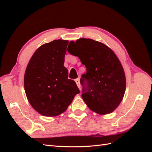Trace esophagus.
<instances>
[{
  "label": "esophagus",
  "mask_w": 152,
  "mask_h": 152,
  "mask_svg": "<svg viewBox=\"0 0 152 152\" xmlns=\"http://www.w3.org/2000/svg\"><path fill=\"white\" fill-rule=\"evenodd\" d=\"M75 82H76V84H77V85L78 87H79V88L80 89V79H76L75 80Z\"/></svg>",
  "instance_id": "esophagus-1"
}]
</instances>
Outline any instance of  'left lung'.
<instances>
[{
	"label": "left lung",
	"instance_id": "8db88e82",
	"mask_svg": "<svg viewBox=\"0 0 152 152\" xmlns=\"http://www.w3.org/2000/svg\"><path fill=\"white\" fill-rule=\"evenodd\" d=\"M68 53L79 58L87 73L82 75V97L91 110L112 113L121 103L126 88L125 73L118 58L105 44L90 39L71 41Z\"/></svg>",
	"mask_w": 152,
	"mask_h": 152
}]
</instances>
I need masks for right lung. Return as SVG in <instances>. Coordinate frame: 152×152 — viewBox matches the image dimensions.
Returning <instances> with one entry per match:
<instances>
[{
    "instance_id": "add662e5",
    "label": "right lung",
    "mask_w": 152,
    "mask_h": 152,
    "mask_svg": "<svg viewBox=\"0 0 152 152\" xmlns=\"http://www.w3.org/2000/svg\"><path fill=\"white\" fill-rule=\"evenodd\" d=\"M68 40H54L41 45L26 66L25 91L30 104L37 112L55 117L66 111L80 93L73 80L68 79L64 66Z\"/></svg>"
}]
</instances>
